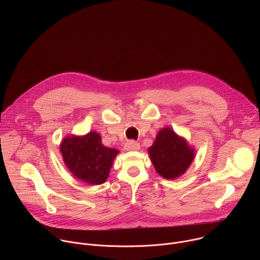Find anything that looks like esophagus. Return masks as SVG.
Segmentation results:
<instances>
[{"mask_svg": "<svg viewBox=\"0 0 260 260\" xmlns=\"http://www.w3.org/2000/svg\"><path fill=\"white\" fill-rule=\"evenodd\" d=\"M124 149L125 150H129V151H135V150H139L140 149V144L135 142V141H127L124 144Z\"/></svg>", "mask_w": 260, "mask_h": 260, "instance_id": "1", "label": "esophagus"}]
</instances>
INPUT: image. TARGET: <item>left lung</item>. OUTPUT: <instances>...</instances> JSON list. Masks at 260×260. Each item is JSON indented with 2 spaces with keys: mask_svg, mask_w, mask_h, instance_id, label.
<instances>
[{
  "mask_svg": "<svg viewBox=\"0 0 260 260\" xmlns=\"http://www.w3.org/2000/svg\"><path fill=\"white\" fill-rule=\"evenodd\" d=\"M149 154L156 172L166 179H175L184 174L194 158V151L186 141L169 127L157 134Z\"/></svg>",
  "mask_w": 260,
  "mask_h": 260,
  "instance_id": "8db88e82",
  "label": "left lung"
}]
</instances>
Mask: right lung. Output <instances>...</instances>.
<instances>
[{"label": "right lung", "instance_id": "add662e5", "mask_svg": "<svg viewBox=\"0 0 260 260\" xmlns=\"http://www.w3.org/2000/svg\"><path fill=\"white\" fill-rule=\"evenodd\" d=\"M60 152L74 176L85 183L99 185L107 180L119 151L105 147L101 136L90 132L83 137H67L60 144Z\"/></svg>", "mask_w": 260, "mask_h": 260}]
</instances>
